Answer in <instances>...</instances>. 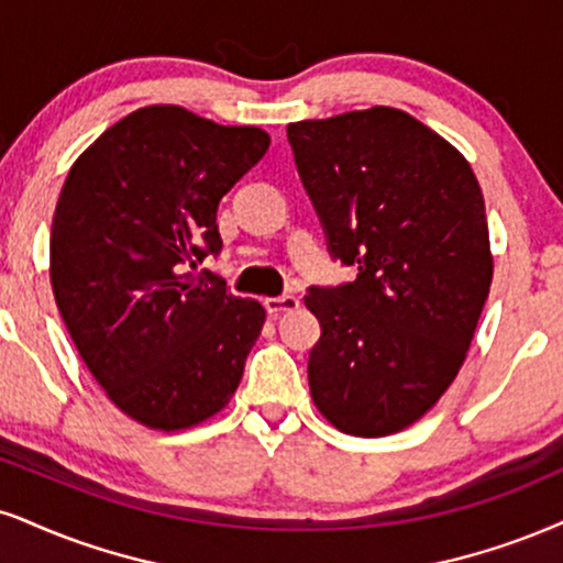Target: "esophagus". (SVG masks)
Returning a JSON list of instances; mask_svg holds the SVG:
<instances>
[{
	"mask_svg": "<svg viewBox=\"0 0 563 563\" xmlns=\"http://www.w3.org/2000/svg\"><path fill=\"white\" fill-rule=\"evenodd\" d=\"M263 308H266L271 316H279V313H284V310H295V308H300V300H297L295 295L266 297V300H263Z\"/></svg>",
	"mask_w": 563,
	"mask_h": 563,
	"instance_id": "1",
	"label": "esophagus"
}]
</instances>
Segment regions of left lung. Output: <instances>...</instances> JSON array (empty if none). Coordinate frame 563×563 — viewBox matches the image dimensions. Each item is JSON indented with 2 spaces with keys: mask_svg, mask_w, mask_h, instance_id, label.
<instances>
[{
  "mask_svg": "<svg viewBox=\"0 0 563 563\" xmlns=\"http://www.w3.org/2000/svg\"><path fill=\"white\" fill-rule=\"evenodd\" d=\"M334 261L355 282L310 287L316 407L363 439L420 420L456 378L494 279L481 185L454 145L388 107L287 128Z\"/></svg>",
  "mask_w": 563,
  "mask_h": 563,
  "instance_id": "obj_1",
  "label": "left lung"
}]
</instances>
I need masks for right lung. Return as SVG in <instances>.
Returning a JSON list of instances; mask_svg holds the SVG:
<instances>
[{
    "instance_id": "1",
    "label": "right lung",
    "mask_w": 563,
    "mask_h": 563,
    "mask_svg": "<svg viewBox=\"0 0 563 563\" xmlns=\"http://www.w3.org/2000/svg\"><path fill=\"white\" fill-rule=\"evenodd\" d=\"M261 128L145 107L73 164L52 221V287L82 363L124 415L198 426L238 391L266 310L213 271L219 200L268 151Z\"/></svg>"
}]
</instances>
